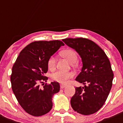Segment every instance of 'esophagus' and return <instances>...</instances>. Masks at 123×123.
I'll return each mask as SVG.
<instances>
[{"label": "esophagus", "mask_w": 123, "mask_h": 123, "mask_svg": "<svg viewBox=\"0 0 123 123\" xmlns=\"http://www.w3.org/2000/svg\"><path fill=\"white\" fill-rule=\"evenodd\" d=\"M66 86V85H63V84H61V85H60V88H61L62 89H63V88H65Z\"/></svg>", "instance_id": "obj_1"}]
</instances>
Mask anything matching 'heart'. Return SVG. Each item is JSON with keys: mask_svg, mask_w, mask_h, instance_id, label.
Wrapping results in <instances>:
<instances>
[{"mask_svg": "<svg viewBox=\"0 0 123 123\" xmlns=\"http://www.w3.org/2000/svg\"><path fill=\"white\" fill-rule=\"evenodd\" d=\"M62 56L66 58L71 64H75L78 62V56L76 52L72 49H66L62 52ZM56 64V58L54 56H51L48 61V68L50 70H53ZM73 77V74L71 72H66L63 71H56L52 74V79L62 84H66L68 82L70 78Z\"/></svg>", "mask_w": 123, "mask_h": 123, "instance_id": "b5f03b06", "label": "heart"}]
</instances>
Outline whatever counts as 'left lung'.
Masks as SVG:
<instances>
[{
  "label": "left lung",
  "mask_w": 123,
  "mask_h": 123,
  "mask_svg": "<svg viewBox=\"0 0 123 123\" xmlns=\"http://www.w3.org/2000/svg\"><path fill=\"white\" fill-rule=\"evenodd\" d=\"M62 41L76 51L82 63L75 80L84 86L75 88L71 107L84 115L95 113L104 105L112 86L113 74L109 60L104 51L91 40L78 38Z\"/></svg>",
  "instance_id": "1"
}]
</instances>
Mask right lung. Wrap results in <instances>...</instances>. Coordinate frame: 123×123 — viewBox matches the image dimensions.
Segmentation results:
<instances>
[{"label": "right lung", "instance_id": "obj_1", "mask_svg": "<svg viewBox=\"0 0 123 123\" xmlns=\"http://www.w3.org/2000/svg\"><path fill=\"white\" fill-rule=\"evenodd\" d=\"M64 44L59 40L35 41L25 47L12 68V87L19 104L27 113L41 116L52 109V98L60 90L57 82L43 88L39 82H46L44 76L48 70V61Z\"/></svg>", "mask_w": 123, "mask_h": 123}]
</instances>
